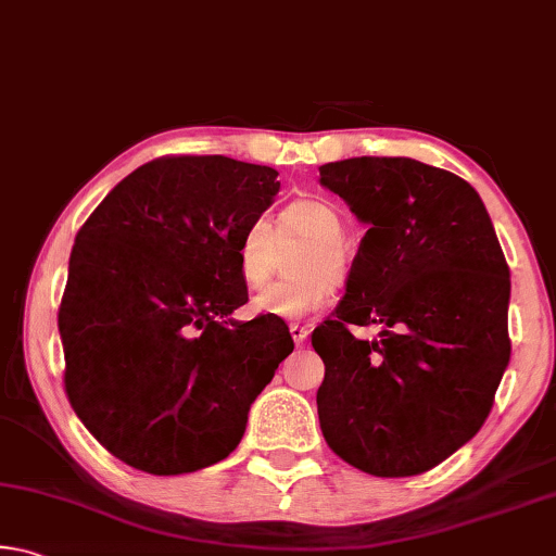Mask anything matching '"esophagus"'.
<instances>
[{"mask_svg": "<svg viewBox=\"0 0 556 556\" xmlns=\"http://www.w3.org/2000/svg\"><path fill=\"white\" fill-rule=\"evenodd\" d=\"M289 333H291V338H294V343L301 345L308 338V328L306 326H299V324H291L289 326Z\"/></svg>", "mask_w": 556, "mask_h": 556, "instance_id": "34e87169", "label": "esophagus"}]
</instances>
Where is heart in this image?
I'll list each match as a JSON object with an SVG mask.
<instances>
[{
    "mask_svg": "<svg viewBox=\"0 0 556 556\" xmlns=\"http://www.w3.org/2000/svg\"><path fill=\"white\" fill-rule=\"evenodd\" d=\"M345 223L333 203L321 199H299L289 203L279 215V238L275 225L267 218H255L244 225L235 248L240 279L250 289L265 287L271 279L277 262L279 240H304V250L291 271L296 279L275 281L250 301L252 316L301 321L331 301L336 281L345 275Z\"/></svg>",
    "mask_w": 556,
    "mask_h": 556,
    "instance_id": "heart-1",
    "label": "heart"
}]
</instances>
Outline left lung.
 <instances>
[{
  "label": "left lung",
  "mask_w": 556,
  "mask_h": 556,
  "mask_svg": "<svg viewBox=\"0 0 556 556\" xmlns=\"http://www.w3.org/2000/svg\"><path fill=\"white\" fill-rule=\"evenodd\" d=\"M368 225L345 296L312 333L326 444L380 478L419 476L478 434L510 363V269L481 195L407 156L324 164ZM383 326L361 342L351 325Z\"/></svg>",
  "instance_id": "1"
}]
</instances>
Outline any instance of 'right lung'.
I'll return each mask as SVG.
<instances>
[{
	"label": "right lung",
	"mask_w": 556,
	"mask_h": 556,
	"mask_svg": "<svg viewBox=\"0 0 556 556\" xmlns=\"http://www.w3.org/2000/svg\"><path fill=\"white\" fill-rule=\"evenodd\" d=\"M269 166L162 156L112 188L75 235L59 331L65 392L112 456L191 473L240 444L250 404L294 351L248 301L235 248L279 191Z\"/></svg>",
	"instance_id": "obj_1"
}]
</instances>
